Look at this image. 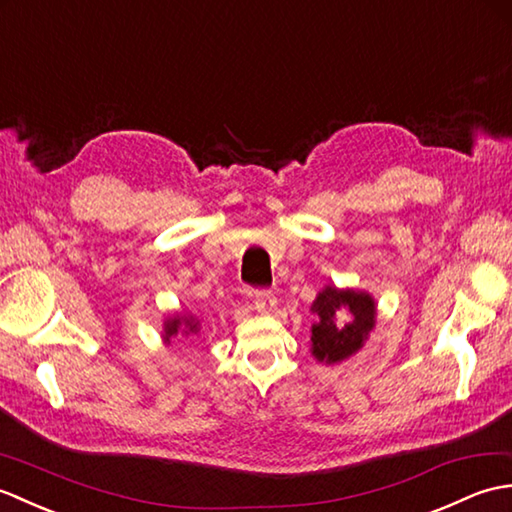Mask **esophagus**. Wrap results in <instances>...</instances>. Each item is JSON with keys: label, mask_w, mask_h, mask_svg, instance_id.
<instances>
[{"label": "esophagus", "mask_w": 512, "mask_h": 512, "mask_svg": "<svg viewBox=\"0 0 512 512\" xmlns=\"http://www.w3.org/2000/svg\"><path fill=\"white\" fill-rule=\"evenodd\" d=\"M254 306L260 313H274L276 306H278V300L271 291H256L254 293Z\"/></svg>", "instance_id": "34e87169"}]
</instances>
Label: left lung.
<instances>
[{
	"instance_id": "left-lung-1",
	"label": "left lung",
	"mask_w": 512,
	"mask_h": 512,
	"mask_svg": "<svg viewBox=\"0 0 512 512\" xmlns=\"http://www.w3.org/2000/svg\"><path fill=\"white\" fill-rule=\"evenodd\" d=\"M311 313L320 317L311 326V352L328 366L361 350L377 322V304L370 293L331 285L317 293Z\"/></svg>"
}]
</instances>
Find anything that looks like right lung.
<instances>
[{
    "label": "right lung",
    "mask_w": 512,
    "mask_h": 512,
    "mask_svg": "<svg viewBox=\"0 0 512 512\" xmlns=\"http://www.w3.org/2000/svg\"><path fill=\"white\" fill-rule=\"evenodd\" d=\"M192 335V333H199V320L197 317L192 315H173L168 317V320L164 322V342L170 344V339H173L175 335Z\"/></svg>",
    "instance_id": "add662e5"
}]
</instances>
